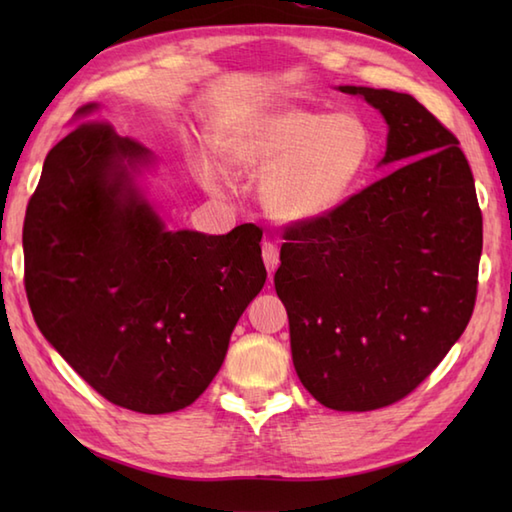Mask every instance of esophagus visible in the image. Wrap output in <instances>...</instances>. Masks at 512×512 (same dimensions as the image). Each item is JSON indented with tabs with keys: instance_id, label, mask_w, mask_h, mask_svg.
<instances>
[{
	"instance_id": "esophagus-1",
	"label": "esophagus",
	"mask_w": 512,
	"mask_h": 512,
	"mask_svg": "<svg viewBox=\"0 0 512 512\" xmlns=\"http://www.w3.org/2000/svg\"><path fill=\"white\" fill-rule=\"evenodd\" d=\"M262 257H264V264L268 268V275L273 277V273L279 266V248H277V244L275 242H264Z\"/></svg>"
}]
</instances>
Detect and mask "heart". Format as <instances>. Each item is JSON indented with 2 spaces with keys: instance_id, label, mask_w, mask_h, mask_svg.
<instances>
[{
  "instance_id": "b5f03b06",
  "label": "heart",
  "mask_w": 512,
  "mask_h": 512,
  "mask_svg": "<svg viewBox=\"0 0 512 512\" xmlns=\"http://www.w3.org/2000/svg\"><path fill=\"white\" fill-rule=\"evenodd\" d=\"M217 147L228 167L262 173L259 200L275 220L310 224L339 211L361 187L376 143L352 112L270 103L228 125ZM195 173L211 191L226 182V171L209 156H200Z\"/></svg>"
}]
</instances>
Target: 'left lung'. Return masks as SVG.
Returning a JSON list of instances; mask_svg holds the SVG:
<instances>
[{"instance_id": "8db88e82", "label": "left lung", "mask_w": 512, "mask_h": 512, "mask_svg": "<svg viewBox=\"0 0 512 512\" xmlns=\"http://www.w3.org/2000/svg\"><path fill=\"white\" fill-rule=\"evenodd\" d=\"M383 114L380 165L339 211L286 228L275 290L297 376L321 405L372 411L411 394L469 323L482 211L458 138L411 94L341 85Z\"/></svg>"}]
</instances>
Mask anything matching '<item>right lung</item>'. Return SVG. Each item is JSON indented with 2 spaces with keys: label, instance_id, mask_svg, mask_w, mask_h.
<instances>
[{
  "label": "right lung",
  "instance_id": "right-lung-1",
  "mask_svg": "<svg viewBox=\"0 0 512 512\" xmlns=\"http://www.w3.org/2000/svg\"><path fill=\"white\" fill-rule=\"evenodd\" d=\"M154 160L101 121L59 140L26 209L24 281L41 334L85 383L118 407L171 413L220 372L266 268L253 224L169 231L138 180Z\"/></svg>",
  "mask_w": 512,
  "mask_h": 512
}]
</instances>
